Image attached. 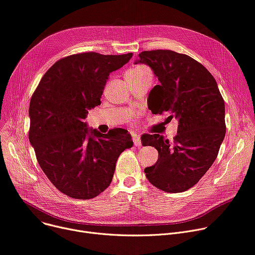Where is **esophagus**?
I'll use <instances>...</instances> for the list:
<instances>
[{
  "mask_svg": "<svg viewBox=\"0 0 255 255\" xmlns=\"http://www.w3.org/2000/svg\"><path fill=\"white\" fill-rule=\"evenodd\" d=\"M131 135H132V138H133V142H134V144L135 145H140L141 144V140H140V137H139V135H137V133H135V132H132L131 133Z\"/></svg>",
  "mask_w": 255,
  "mask_h": 255,
  "instance_id": "esophagus-1",
  "label": "esophagus"
}]
</instances>
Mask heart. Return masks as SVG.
<instances>
[{"instance_id": "heart-1", "label": "heart", "mask_w": 255, "mask_h": 255, "mask_svg": "<svg viewBox=\"0 0 255 255\" xmlns=\"http://www.w3.org/2000/svg\"><path fill=\"white\" fill-rule=\"evenodd\" d=\"M141 67H143V66H137V67H134V69H132V70H129L128 72H131V71H135V70H138V69H141Z\"/></svg>"}]
</instances>
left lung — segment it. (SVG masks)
I'll use <instances>...</instances> for the list:
<instances>
[{
  "instance_id": "8db88e82",
  "label": "left lung",
  "mask_w": 255,
  "mask_h": 255,
  "mask_svg": "<svg viewBox=\"0 0 255 255\" xmlns=\"http://www.w3.org/2000/svg\"><path fill=\"white\" fill-rule=\"evenodd\" d=\"M135 64H147L160 81L148 94L152 114L178 120L172 142L159 134L141 137L142 145L159 151L155 165L144 169L148 181L167 193L191 189L215 161L226 135L225 101L204 65L171 50L139 53Z\"/></svg>"
}]
</instances>
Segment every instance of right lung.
I'll return each instance as SVG.
<instances>
[{"label": "right lung", "instance_id": "obj_1", "mask_svg": "<svg viewBox=\"0 0 255 255\" xmlns=\"http://www.w3.org/2000/svg\"><path fill=\"white\" fill-rule=\"evenodd\" d=\"M132 53H78L56 61L45 73L29 104L28 138L48 179L64 195L88 200L111 184L116 163L133 145L127 130L107 134L83 122L100 105L109 76Z\"/></svg>", "mask_w": 255, "mask_h": 255}]
</instances>
